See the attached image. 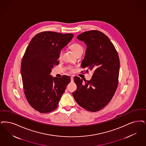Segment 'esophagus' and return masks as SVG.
I'll return each mask as SVG.
<instances>
[{
	"label": "esophagus",
	"mask_w": 146,
	"mask_h": 146,
	"mask_svg": "<svg viewBox=\"0 0 146 146\" xmlns=\"http://www.w3.org/2000/svg\"><path fill=\"white\" fill-rule=\"evenodd\" d=\"M70 81H71V82H74V78H73V76L70 77Z\"/></svg>",
	"instance_id": "1"
}]
</instances>
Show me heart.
Masks as SVG:
<instances>
[{"instance_id": "heart-1", "label": "heart", "mask_w": 146, "mask_h": 146, "mask_svg": "<svg viewBox=\"0 0 146 146\" xmlns=\"http://www.w3.org/2000/svg\"><path fill=\"white\" fill-rule=\"evenodd\" d=\"M71 49L73 52L76 54L78 52L83 51V48L82 46L78 43H73L70 46ZM63 53V50H61L59 52V58H61Z\"/></svg>"}]
</instances>
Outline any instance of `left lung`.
<instances>
[{
  "label": "left lung",
  "instance_id": "obj_1",
  "mask_svg": "<svg viewBox=\"0 0 146 146\" xmlns=\"http://www.w3.org/2000/svg\"><path fill=\"white\" fill-rule=\"evenodd\" d=\"M77 38L86 44L82 68L94 70L92 79L84 82L74 76L77 89L73 92L76 103L88 111L96 112L104 108L116 92L119 72L118 53L109 37L98 30L82 33Z\"/></svg>",
  "mask_w": 146,
  "mask_h": 146
}]
</instances>
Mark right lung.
<instances>
[{
  "label": "right lung",
  "instance_id": "obj_1",
  "mask_svg": "<svg viewBox=\"0 0 146 146\" xmlns=\"http://www.w3.org/2000/svg\"><path fill=\"white\" fill-rule=\"evenodd\" d=\"M73 36L72 34L42 32L32 38L25 50L21 68L24 94L30 105L41 113L58 108L70 82L69 76L52 77L50 73L54 65L58 64L59 52Z\"/></svg>",
  "mask_w": 146,
  "mask_h": 146
}]
</instances>
